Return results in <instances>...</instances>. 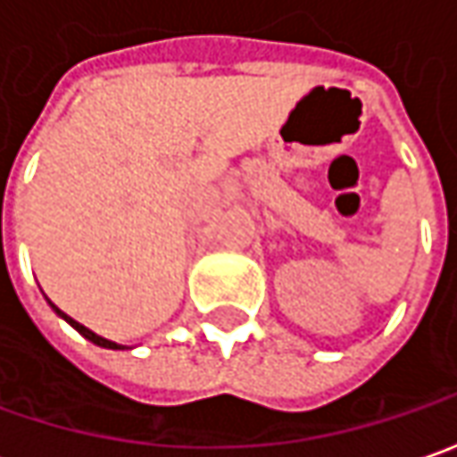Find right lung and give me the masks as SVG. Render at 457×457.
Returning <instances> with one entry per match:
<instances>
[{
	"mask_svg": "<svg viewBox=\"0 0 457 457\" xmlns=\"http://www.w3.org/2000/svg\"><path fill=\"white\" fill-rule=\"evenodd\" d=\"M50 306H53V311H55L60 319H65V321L71 323V326H72V328H75V331H78V334H83V337H86L87 341H93L96 346H103V349H126L123 344H116V341H108V338L98 337L96 331H90V328H86L83 323H78V321H75V319H71L68 313H62V311H60V308L55 306V303H50Z\"/></svg>",
	"mask_w": 457,
	"mask_h": 457,
	"instance_id": "right-lung-1",
	"label": "right lung"
}]
</instances>
